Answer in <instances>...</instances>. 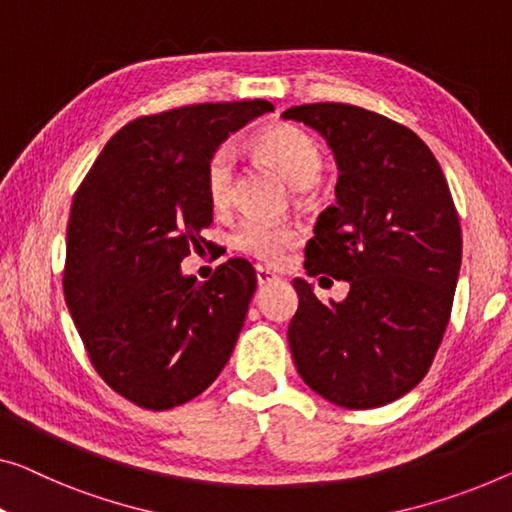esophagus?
<instances>
[{"mask_svg": "<svg viewBox=\"0 0 512 512\" xmlns=\"http://www.w3.org/2000/svg\"><path fill=\"white\" fill-rule=\"evenodd\" d=\"M255 276H257V285H259V287L271 285V282L280 280V276H276V273L266 269V266H257V269H255Z\"/></svg>", "mask_w": 512, "mask_h": 512, "instance_id": "1", "label": "esophagus"}]
</instances>
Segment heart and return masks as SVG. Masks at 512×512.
I'll list each match as a JSON object with an SVG mask.
<instances>
[{"label":"heart","mask_w":512,"mask_h":512,"mask_svg":"<svg viewBox=\"0 0 512 512\" xmlns=\"http://www.w3.org/2000/svg\"><path fill=\"white\" fill-rule=\"evenodd\" d=\"M257 154L289 181L296 190L310 188L322 172V154L308 135L294 126H271L255 140ZM236 156L232 147H220L209 158L204 172V188L209 202L216 209H227L234 197ZM301 241L299 227L292 223H271L262 218L241 220L234 230L232 243L243 255H250L266 264H278L289 248Z\"/></svg>","instance_id":"heart-1"}]
</instances>
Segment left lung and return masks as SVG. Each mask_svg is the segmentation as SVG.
I'll use <instances>...</instances> for the list:
<instances>
[{
	"mask_svg": "<svg viewBox=\"0 0 512 512\" xmlns=\"http://www.w3.org/2000/svg\"><path fill=\"white\" fill-rule=\"evenodd\" d=\"M282 119L322 135L338 165L335 204L319 213L305 271L349 282L345 299L322 303L308 280H294L296 370L338 407H381L427 375L451 319L462 264L451 190L421 137L377 112L312 103Z\"/></svg>",
	"mask_w": 512,
	"mask_h": 512,
	"instance_id": "8db88e82",
	"label": "left lung"
}]
</instances>
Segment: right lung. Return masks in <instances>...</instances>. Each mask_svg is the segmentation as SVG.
I'll return each instance as SVG.
<instances>
[{"label":"right lung","mask_w":512,"mask_h":512,"mask_svg":"<svg viewBox=\"0 0 512 512\" xmlns=\"http://www.w3.org/2000/svg\"><path fill=\"white\" fill-rule=\"evenodd\" d=\"M269 101L202 103L140 117L105 144L75 193L64 294L105 384L172 409L213 384L246 322L257 276L234 257L200 282L181 271L204 241L209 158Z\"/></svg>","instance_id":"1"}]
</instances>
